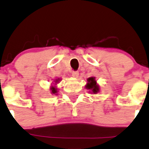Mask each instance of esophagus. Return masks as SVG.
<instances>
[{
    "instance_id": "obj_1",
    "label": "esophagus",
    "mask_w": 149,
    "mask_h": 149,
    "mask_svg": "<svg viewBox=\"0 0 149 149\" xmlns=\"http://www.w3.org/2000/svg\"><path fill=\"white\" fill-rule=\"evenodd\" d=\"M79 71H73V72H72V76H73V77L77 78L78 76H79Z\"/></svg>"
}]
</instances>
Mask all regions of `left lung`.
Returning <instances> with one entry per match:
<instances>
[{"mask_svg": "<svg viewBox=\"0 0 149 149\" xmlns=\"http://www.w3.org/2000/svg\"><path fill=\"white\" fill-rule=\"evenodd\" d=\"M87 84L86 85V88L88 89H91L92 93L96 94L97 92L99 91V87H98L96 81L95 80V78L91 77L87 79Z\"/></svg>", "mask_w": 149, "mask_h": 149, "instance_id": "left-lung-1", "label": "left lung"}]
</instances>
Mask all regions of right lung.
I'll use <instances>...</instances> for the list:
<instances>
[{
    "mask_svg": "<svg viewBox=\"0 0 149 149\" xmlns=\"http://www.w3.org/2000/svg\"><path fill=\"white\" fill-rule=\"evenodd\" d=\"M57 81H59L58 79H56V82H57ZM51 89H52V93L56 94V93H57V89H56L55 87H54V86H52V87L51 88Z\"/></svg>",
    "mask_w": 149,
    "mask_h": 149,
    "instance_id": "right-lung-1",
    "label": "right lung"
}]
</instances>
